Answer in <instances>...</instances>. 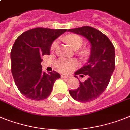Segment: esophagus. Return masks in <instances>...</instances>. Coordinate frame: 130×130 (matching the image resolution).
<instances>
[{
    "label": "esophagus",
    "instance_id": "34e87169",
    "mask_svg": "<svg viewBox=\"0 0 130 130\" xmlns=\"http://www.w3.org/2000/svg\"><path fill=\"white\" fill-rule=\"evenodd\" d=\"M71 76L69 75H61V78H67V79H69V78H71Z\"/></svg>",
    "mask_w": 130,
    "mask_h": 130
}]
</instances>
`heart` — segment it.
<instances>
[{
	"label": "heart",
	"instance_id": "heart-1",
	"mask_svg": "<svg viewBox=\"0 0 130 130\" xmlns=\"http://www.w3.org/2000/svg\"><path fill=\"white\" fill-rule=\"evenodd\" d=\"M65 40L69 44L72 48L77 50L82 46L83 39L81 37L76 34H69L65 37ZM58 45V41H54L51 46V50L54 51ZM78 62L76 59L60 58L56 63L57 69L61 72L67 73L71 72L78 66Z\"/></svg>",
	"mask_w": 130,
	"mask_h": 130
}]
</instances>
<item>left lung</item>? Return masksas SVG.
<instances>
[{
	"mask_svg": "<svg viewBox=\"0 0 130 130\" xmlns=\"http://www.w3.org/2000/svg\"><path fill=\"white\" fill-rule=\"evenodd\" d=\"M70 31L85 37L91 45V53L87 62L75 72L81 77L79 87L70 90L69 94L74 100L87 102L95 100L106 90L115 67V48L108 37L101 31L90 26L69 29Z\"/></svg>",
	"mask_w": 130,
	"mask_h": 130,
	"instance_id": "left-lung-1",
	"label": "left lung"
}]
</instances>
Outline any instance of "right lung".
<instances>
[{
	"instance_id": "1",
	"label": "right lung",
	"mask_w": 130,
	"mask_h": 130,
	"mask_svg": "<svg viewBox=\"0 0 130 130\" xmlns=\"http://www.w3.org/2000/svg\"><path fill=\"white\" fill-rule=\"evenodd\" d=\"M67 29H31L20 35L11 51V72L19 91L34 100L46 99L52 92L55 81L61 76L53 71H42L44 55L50 54L51 45Z\"/></svg>"
}]
</instances>
